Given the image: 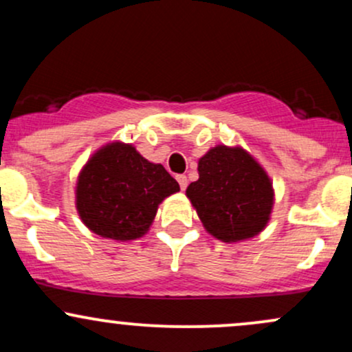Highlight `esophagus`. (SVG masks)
Segmentation results:
<instances>
[{"label": "esophagus", "mask_w": 352, "mask_h": 352, "mask_svg": "<svg viewBox=\"0 0 352 352\" xmlns=\"http://www.w3.org/2000/svg\"><path fill=\"white\" fill-rule=\"evenodd\" d=\"M177 180H179V184H180V188H182V190L187 188V185H188L187 177H185V175H177Z\"/></svg>", "instance_id": "obj_1"}]
</instances>
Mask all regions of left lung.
I'll use <instances>...</instances> for the list:
<instances>
[{"instance_id":"left-lung-1","label":"left lung","mask_w":352,"mask_h":352,"mask_svg":"<svg viewBox=\"0 0 352 352\" xmlns=\"http://www.w3.org/2000/svg\"><path fill=\"white\" fill-rule=\"evenodd\" d=\"M199 175L188 185L187 197L208 233L228 243L266 227L273 207L272 182L243 148H210L199 160Z\"/></svg>"}]
</instances>
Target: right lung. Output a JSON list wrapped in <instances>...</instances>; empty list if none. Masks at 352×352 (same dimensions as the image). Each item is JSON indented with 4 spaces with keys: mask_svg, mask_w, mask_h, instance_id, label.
<instances>
[{
    "mask_svg": "<svg viewBox=\"0 0 352 352\" xmlns=\"http://www.w3.org/2000/svg\"><path fill=\"white\" fill-rule=\"evenodd\" d=\"M160 164L144 159L132 145L111 144L80 172L76 207L89 230L112 240H135L151 227L165 197L179 192Z\"/></svg>",
    "mask_w": 352,
    "mask_h": 352,
    "instance_id": "1",
    "label": "right lung"
}]
</instances>
